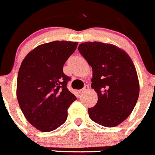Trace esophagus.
Listing matches in <instances>:
<instances>
[{"label": "esophagus", "mask_w": 155, "mask_h": 155, "mask_svg": "<svg viewBox=\"0 0 155 155\" xmlns=\"http://www.w3.org/2000/svg\"><path fill=\"white\" fill-rule=\"evenodd\" d=\"M88 90H89V87L87 85H85V86H84V88L82 89V90L79 91V92H80V94H82V93L86 92V91H87Z\"/></svg>", "instance_id": "1"}]
</instances>
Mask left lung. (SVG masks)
<instances>
[{
    "mask_svg": "<svg viewBox=\"0 0 155 155\" xmlns=\"http://www.w3.org/2000/svg\"><path fill=\"white\" fill-rule=\"evenodd\" d=\"M78 50L92 68L91 88L98 96L95 106L87 110L89 117L102 126L120 125L132 112L139 97V80L132 60L112 44L84 42Z\"/></svg>",
    "mask_w": 155,
    "mask_h": 155,
    "instance_id": "obj_1",
    "label": "left lung"
}]
</instances>
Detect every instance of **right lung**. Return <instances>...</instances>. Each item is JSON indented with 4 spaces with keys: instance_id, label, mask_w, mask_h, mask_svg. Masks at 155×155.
<instances>
[{
    "instance_id": "1",
    "label": "right lung",
    "mask_w": 155,
    "mask_h": 155,
    "mask_svg": "<svg viewBox=\"0 0 155 155\" xmlns=\"http://www.w3.org/2000/svg\"><path fill=\"white\" fill-rule=\"evenodd\" d=\"M78 42L55 41L37 46L22 61L16 95L27 121L42 132L64 124L68 109L76 99L67 87L70 78L63 66Z\"/></svg>"
}]
</instances>
